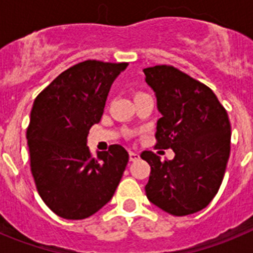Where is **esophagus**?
I'll list each match as a JSON object with an SVG mask.
<instances>
[{"label":"esophagus","instance_id":"obj_1","mask_svg":"<svg viewBox=\"0 0 253 253\" xmlns=\"http://www.w3.org/2000/svg\"><path fill=\"white\" fill-rule=\"evenodd\" d=\"M129 158H130L131 162H134V161H137L138 158H139V153H138V152L130 151L129 152Z\"/></svg>","mask_w":253,"mask_h":253}]
</instances>
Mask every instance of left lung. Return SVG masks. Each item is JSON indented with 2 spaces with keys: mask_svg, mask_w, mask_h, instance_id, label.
<instances>
[{
  "mask_svg": "<svg viewBox=\"0 0 253 253\" xmlns=\"http://www.w3.org/2000/svg\"><path fill=\"white\" fill-rule=\"evenodd\" d=\"M146 82L157 97L156 148H171L175 157L161 161L152 151L146 185L149 202L176 216L204 209L218 193L229 152L231 123L215 93L172 66L144 68Z\"/></svg>",
  "mask_w": 253,
  "mask_h": 253,
  "instance_id": "8db88e82",
  "label": "left lung"
}]
</instances>
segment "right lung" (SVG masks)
Instances as JSON below:
<instances>
[{
	"instance_id": "right-lung-1",
	"label": "right lung",
	"mask_w": 253,
	"mask_h": 253,
	"mask_svg": "<svg viewBox=\"0 0 253 253\" xmlns=\"http://www.w3.org/2000/svg\"><path fill=\"white\" fill-rule=\"evenodd\" d=\"M128 63L84 60L60 73L35 99L26 130L31 173L46 207L84 219L110 202L128 165L119 144L92 157L87 135L101 120L114 80Z\"/></svg>"
}]
</instances>
